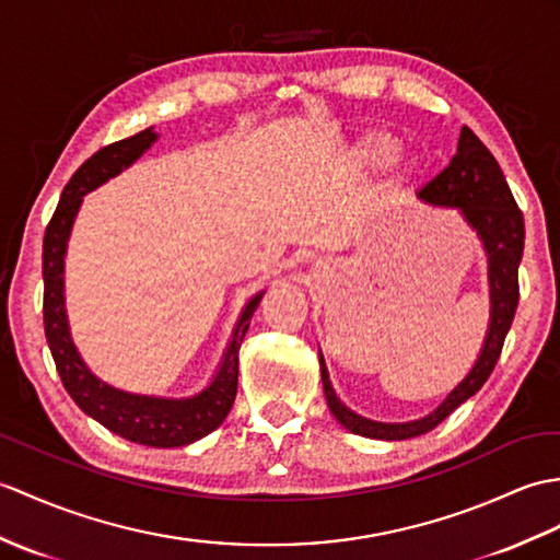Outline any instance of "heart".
<instances>
[{
  "label": "heart",
  "instance_id": "1",
  "mask_svg": "<svg viewBox=\"0 0 560 560\" xmlns=\"http://www.w3.org/2000/svg\"><path fill=\"white\" fill-rule=\"evenodd\" d=\"M398 158V142L386 133H370L355 142L350 164L358 174H376L392 166Z\"/></svg>",
  "mask_w": 560,
  "mask_h": 560
}]
</instances>
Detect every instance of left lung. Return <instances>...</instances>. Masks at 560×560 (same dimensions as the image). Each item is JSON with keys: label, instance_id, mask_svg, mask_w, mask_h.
Wrapping results in <instances>:
<instances>
[{"label": "left lung", "instance_id": "left-lung-1", "mask_svg": "<svg viewBox=\"0 0 560 560\" xmlns=\"http://www.w3.org/2000/svg\"><path fill=\"white\" fill-rule=\"evenodd\" d=\"M420 200L439 207H458L467 224L477 229L479 238L485 241L489 255V285H491V324L482 353L475 362L472 372L453 388L448 398L441 406L427 415L422 420L402 422V424H384L360 418L350 412L343 402L336 398L329 384L327 368L322 365V384L324 396H327L329 410L348 432L368 436V439H384V441H400L412 439L432 432L436 424L444 422L448 415L456 410L460 402L475 396L485 386L489 374L497 368V360L503 350L505 334H509L517 301H520V283H517V267L523 259L525 248V221L523 212L513 198V192L505 184L499 162L487 145L479 140L470 128L463 126L456 158L444 172L436 174L424 188L418 192Z\"/></svg>", "mask_w": 560, "mask_h": 560}]
</instances>
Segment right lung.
Segmentation results:
<instances>
[{
  "instance_id": "1",
  "label": "right lung",
  "mask_w": 560,
  "mask_h": 560,
  "mask_svg": "<svg viewBox=\"0 0 560 560\" xmlns=\"http://www.w3.org/2000/svg\"><path fill=\"white\" fill-rule=\"evenodd\" d=\"M154 138H158V133H152V128H145V131H140L131 138L104 145L93 154V158L78 166V172L71 176L67 188H63L57 210L51 214L45 229L43 241V319L47 343L51 350V358H55L57 372L61 376V384L75 400L78 408L88 412L90 418H95L100 424L107 427L109 432L119 434L128 441H136V444L154 448H174L192 444V441L214 432L231 412L238 388V348L243 343L245 331L250 327V317L255 315L259 301H262V293L255 295L253 301L245 305L214 382L198 396L168 400L116 392V388L102 384L88 372L69 336L61 277L63 253H67L71 224L78 207H81L83 195L104 184L107 178L119 174L128 164H133L140 154L152 145Z\"/></svg>"
}]
</instances>
